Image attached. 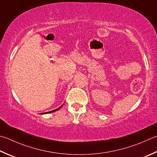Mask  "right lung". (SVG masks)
Returning <instances> with one entry per match:
<instances>
[{"instance_id": "add662e5", "label": "right lung", "mask_w": 157, "mask_h": 157, "mask_svg": "<svg viewBox=\"0 0 157 157\" xmlns=\"http://www.w3.org/2000/svg\"><path fill=\"white\" fill-rule=\"evenodd\" d=\"M62 106H63V105H62L61 106H59V108H57V109H55V110H52V111H50V112H47V113H42V114H47V113H53V112H55V111H57V110H58L59 109H60V108L62 107Z\"/></svg>"}]
</instances>
